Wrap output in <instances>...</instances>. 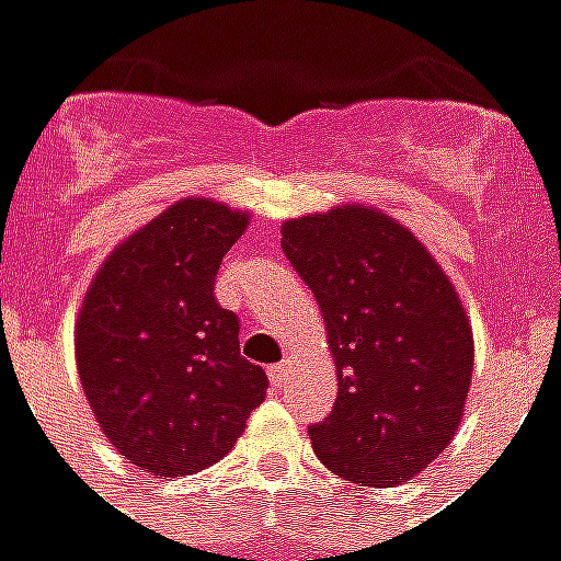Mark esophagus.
Segmentation results:
<instances>
[{
  "instance_id": "1",
  "label": "esophagus",
  "mask_w": 561,
  "mask_h": 561,
  "mask_svg": "<svg viewBox=\"0 0 561 561\" xmlns=\"http://www.w3.org/2000/svg\"><path fill=\"white\" fill-rule=\"evenodd\" d=\"M267 376H270V381H273V388H282V381H285V378H288V364H285V360H282V364L270 366V369H267Z\"/></svg>"
}]
</instances>
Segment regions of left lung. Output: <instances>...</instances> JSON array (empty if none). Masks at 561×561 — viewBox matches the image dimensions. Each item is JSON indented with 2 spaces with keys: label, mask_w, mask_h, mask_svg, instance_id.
<instances>
[{
  "label": "left lung",
  "mask_w": 561,
  "mask_h": 561,
  "mask_svg": "<svg viewBox=\"0 0 561 561\" xmlns=\"http://www.w3.org/2000/svg\"><path fill=\"white\" fill-rule=\"evenodd\" d=\"M282 252L328 324L340 393L309 426L321 462L393 486L433 462L462 421L474 366L466 309L421 240L373 207L282 225Z\"/></svg>",
  "instance_id": "obj_1"
}]
</instances>
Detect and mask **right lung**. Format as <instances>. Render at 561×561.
I'll return each instance as SVG.
<instances>
[{
    "label": "right lung",
    "instance_id": "1",
    "mask_svg": "<svg viewBox=\"0 0 561 561\" xmlns=\"http://www.w3.org/2000/svg\"><path fill=\"white\" fill-rule=\"evenodd\" d=\"M245 225L219 201L185 197L116 245L80 306L75 354L92 414L161 478L219 462L267 393L264 369L240 357V321L213 294Z\"/></svg>",
    "mask_w": 561,
    "mask_h": 561
}]
</instances>
